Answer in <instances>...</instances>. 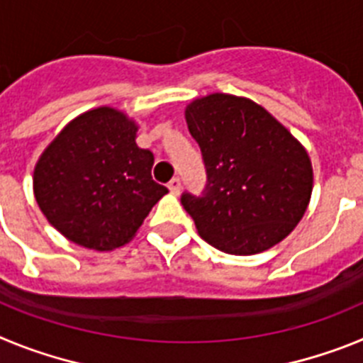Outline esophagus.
<instances>
[{
  "label": "esophagus",
  "instance_id": "1",
  "mask_svg": "<svg viewBox=\"0 0 363 363\" xmlns=\"http://www.w3.org/2000/svg\"><path fill=\"white\" fill-rule=\"evenodd\" d=\"M169 191L172 192V194H179V191H182V179L179 178H172L171 182H169Z\"/></svg>",
  "mask_w": 363,
  "mask_h": 363
}]
</instances>
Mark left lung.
Wrapping results in <instances>:
<instances>
[{"label": "left lung", "mask_w": 363, "mask_h": 363, "mask_svg": "<svg viewBox=\"0 0 363 363\" xmlns=\"http://www.w3.org/2000/svg\"><path fill=\"white\" fill-rule=\"evenodd\" d=\"M189 133L207 171L201 196L182 194V205L207 243L249 256L280 243L306 214L313 192L309 154L262 105L240 96L192 99Z\"/></svg>", "instance_id": "obj_1"}]
</instances>
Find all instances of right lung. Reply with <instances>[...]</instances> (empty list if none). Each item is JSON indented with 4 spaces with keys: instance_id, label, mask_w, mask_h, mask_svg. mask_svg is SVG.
Returning a JSON list of instances; mask_svg holds the SVG:
<instances>
[{
    "instance_id": "add662e5",
    "label": "right lung",
    "mask_w": 363,
    "mask_h": 363,
    "mask_svg": "<svg viewBox=\"0 0 363 363\" xmlns=\"http://www.w3.org/2000/svg\"><path fill=\"white\" fill-rule=\"evenodd\" d=\"M136 121L112 107L74 118L34 167V196L70 242L112 251L129 243L167 187L150 176L154 156L136 143Z\"/></svg>"
}]
</instances>
